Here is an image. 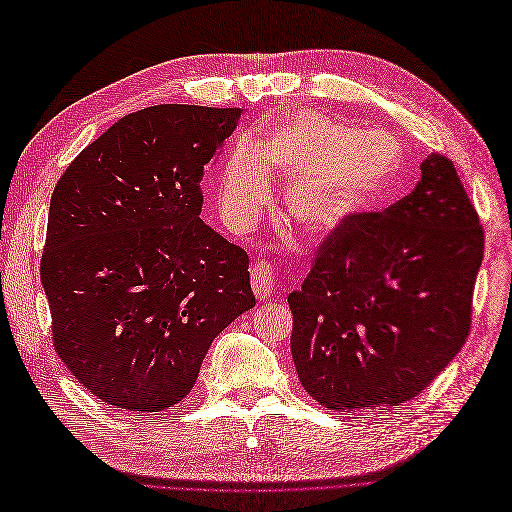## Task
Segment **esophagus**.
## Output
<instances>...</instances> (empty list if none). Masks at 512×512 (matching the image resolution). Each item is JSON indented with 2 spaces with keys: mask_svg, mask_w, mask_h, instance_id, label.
I'll return each mask as SVG.
<instances>
[{
  "mask_svg": "<svg viewBox=\"0 0 512 512\" xmlns=\"http://www.w3.org/2000/svg\"><path fill=\"white\" fill-rule=\"evenodd\" d=\"M252 275V290L254 294L264 301V298H269L273 294L275 288V271L267 260H256L250 269Z\"/></svg>",
  "mask_w": 512,
  "mask_h": 512,
  "instance_id": "obj_1",
  "label": "esophagus"
}]
</instances>
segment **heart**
Returning <instances> with one entry per match:
<instances>
[{"instance_id": "1", "label": "heart", "mask_w": 512, "mask_h": 512, "mask_svg": "<svg viewBox=\"0 0 512 512\" xmlns=\"http://www.w3.org/2000/svg\"><path fill=\"white\" fill-rule=\"evenodd\" d=\"M400 161L392 135L296 112L269 129L260 152L241 144L231 154L218 180V205L235 231H248L271 199V174L290 182L288 216L322 237L373 205L394 182Z\"/></svg>"}]
</instances>
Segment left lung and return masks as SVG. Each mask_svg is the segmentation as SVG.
Wrapping results in <instances>:
<instances>
[{
  "label": "left lung",
  "instance_id": "8db88e82",
  "mask_svg": "<svg viewBox=\"0 0 512 512\" xmlns=\"http://www.w3.org/2000/svg\"><path fill=\"white\" fill-rule=\"evenodd\" d=\"M483 245L477 209L438 152L411 195L332 231L288 296L305 390L345 413L385 411L426 390L466 343Z\"/></svg>",
  "mask_w": 512,
  "mask_h": 512
}]
</instances>
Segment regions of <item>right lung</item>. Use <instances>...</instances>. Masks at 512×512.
<instances>
[{
  "mask_svg": "<svg viewBox=\"0 0 512 512\" xmlns=\"http://www.w3.org/2000/svg\"><path fill=\"white\" fill-rule=\"evenodd\" d=\"M239 116L180 103L133 112L52 192L40 267L52 343L114 409L184 400L211 341L256 305L248 254L199 218L203 173Z\"/></svg>",
  "mask_w": 512,
  "mask_h": 512,
  "instance_id": "1",
  "label": "right lung"
}]
</instances>
